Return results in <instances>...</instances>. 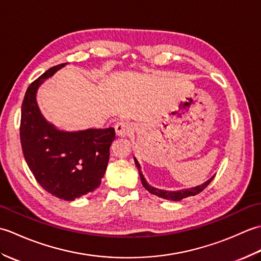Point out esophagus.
Listing matches in <instances>:
<instances>
[{"label":"esophagus","instance_id":"esophagus-1","mask_svg":"<svg viewBox=\"0 0 261 261\" xmlns=\"http://www.w3.org/2000/svg\"><path fill=\"white\" fill-rule=\"evenodd\" d=\"M132 130H134V126L130 123L129 121H121L118 122L115 125V132L119 137H126L129 136Z\"/></svg>","mask_w":261,"mask_h":261}]
</instances>
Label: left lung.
Instances as JSON below:
<instances>
[{"mask_svg":"<svg viewBox=\"0 0 261 261\" xmlns=\"http://www.w3.org/2000/svg\"><path fill=\"white\" fill-rule=\"evenodd\" d=\"M135 159V163H136V166L138 170H139V175H140V179H141V182L143 187L146 188V190L149 192L153 194V195H156L158 197H162L164 199H167V201H174V202H177V201H180V199L185 198V197H188V196H194L196 195V194L201 193L205 187H206L211 181H212V179L214 178L213 177H211V178L208 180H206L205 182H203L202 185H198V186H195V187H192V188H185V190H180V191H166V190H159V188H156L153 187L151 185H149L145 177H143L142 173H141V167H140V164L138 163V160L136 158Z\"/></svg>","mask_w":261,"mask_h":261,"instance_id":"left-lung-1","label":"left lung"}]
</instances>
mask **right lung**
<instances>
[{
  "mask_svg": "<svg viewBox=\"0 0 261 261\" xmlns=\"http://www.w3.org/2000/svg\"><path fill=\"white\" fill-rule=\"evenodd\" d=\"M65 65L49 68L28 87L21 108L20 139L25 162L43 190L74 201L101 184L115 131H64L43 118L36 99L38 88Z\"/></svg>",
  "mask_w": 261,
  "mask_h": 261,
  "instance_id": "right-lung-1",
  "label": "right lung"
}]
</instances>
